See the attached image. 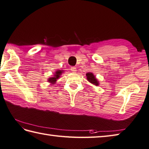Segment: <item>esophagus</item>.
Instances as JSON below:
<instances>
[{"mask_svg": "<svg viewBox=\"0 0 149 149\" xmlns=\"http://www.w3.org/2000/svg\"><path fill=\"white\" fill-rule=\"evenodd\" d=\"M70 70L73 72V73H75L76 72V71H77V69H76V68H75V67H71V68H70Z\"/></svg>", "mask_w": 149, "mask_h": 149, "instance_id": "1", "label": "esophagus"}]
</instances>
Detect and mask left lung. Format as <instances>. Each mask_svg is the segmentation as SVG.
Listing matches in <instances>:
<instances>
[{
	"instance_id": "1",
	"label": "left lung",
	"mask_w": 149,
	"mask_h": 149,
	"mask_svg": "<svg viewBox=\"0 0 149 149\" xmlns=\"http://www.w3.org/2000/svg\"><path fill=\"white\" fill-rule=\"evenodd\" d=\"M86 75L87 80H88L90 83L94 84L95 86L99 85V81H97V79L95 78V76L92 74V72H88L86 74Z\"/></svg>"
}]
</instances>
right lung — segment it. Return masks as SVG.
I'll return each instance as SVG.
<instances>
[{"label": "right lung", "instance_id": "obj_1", "mask_svg": "<svg viewBox=\"0 0 149 149\" xmlns=\"http://www.w3.org/2000/svg\"><path fill=\"white\" fill-rule=\"evenodd\" d=\"M63 72V71H62V70H57L55 72L54 77H50L48 79V82L52 83V84H54L55 82H56L57 79H59V77H60V75L61 74H62Z\"/></svg>", "mask_w": 149, "mask_h": 149}]
</instances>
